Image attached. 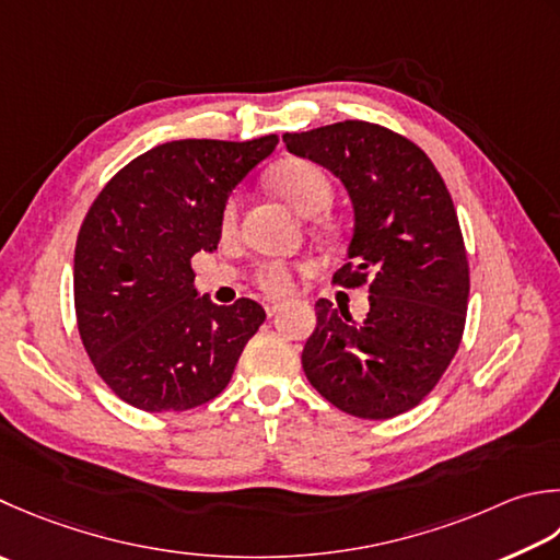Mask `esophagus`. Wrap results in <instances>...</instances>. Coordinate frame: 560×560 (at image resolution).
Instances as JSON below:
<instances>
[{"label": "esophagus", "mask_w": 560, "mask_h": 560, "mask_svg": "<svg viewBox=\"0 0 560 560\" xmlns=\"http://www.w3.org/2000/svg\"><path fill=\"white\" fill-rule=\"evenodd\" d=\"M265 311H267V315L271 317V315H277L279 311H281V303H277V301H267L265 303Z\"/></svg>", "instance_id": "1"}]
</instances>
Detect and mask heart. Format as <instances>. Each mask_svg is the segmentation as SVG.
I'll list each match as a JSON object with an SVG mask.
<instances>
[{"instance_id": "heart-1", "label": "heart", "mask_w": 560, "mask_h": 560, "mask_svg": "<svg viewBox=\"0 0 560 560\" xmlns=\"http://www.w3.org/2000/svg\"><path fill=\"white\" fill-rule=\"evenodd\" d=\"M271 186L283 201L303 215H315L332 201V184L327 174L311 160H287L273 170ZM237 218V199H230L223 213V223L230 228ZM311 265H289L281 259H269L257 269V287L271 295H287L295 287V273L308 271Z\"/></svg>"}]
</instances>
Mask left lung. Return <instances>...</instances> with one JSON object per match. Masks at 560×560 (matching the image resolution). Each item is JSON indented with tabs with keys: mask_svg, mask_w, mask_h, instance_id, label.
I'll return each instance as SVG.
<instances>
[{
	"mask_svg": "<svg viewBox=\"0 0 560 560\" xmlns=\"http://www.w3.org/2000/svg\"><path fill=\"white\" fill-rule=\"evenodd\" d=\"M283 142L330 170L352 201L347 265L332 281L347 289L369 281L364 320L315 303L305 376L342 412L396 418L436 386L462 345L470 287L452 196L415 142L366 120L287 133Z\"/></svg>",
	"mask_w": 560,
	"mask_h": 560,
	"instance_id": "left-lung-1",
	"label": "left lung"
}]
</instances>
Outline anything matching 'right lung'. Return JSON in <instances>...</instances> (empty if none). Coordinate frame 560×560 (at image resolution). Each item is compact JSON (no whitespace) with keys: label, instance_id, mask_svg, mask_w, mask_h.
<instances>
[{"label":"right lung","instance_id":"add662e5","mask_svg":"<svg viewBox=\"0 0 560 560\" xmlns=\"http://www.w3.org/2000/svg\"><path fill=\"white\" fill-rule=\"evenodd\" d=\"M277 142H164L114 174L86 213L74 247L77 327L96 374L133 408L213 400L265 323L255 301L199 295L191 257L218 247L228 196Z\"/></svg>","mask_w":560,"mask_h":560}]
</instances>
